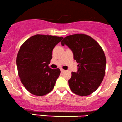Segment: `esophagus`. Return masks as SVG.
Returning <instances> with one entry per match:
<instances>
[{"mask_svg": "<svg viewBox=\"0 0 122 122\" xmlns=\"http://www.w3.org/2000/svg\"><path fill=\"white\" fill-rule=\"evenodd\" d=\"M60 70H61V71L62 72H62L65 71V70H64V69H62V68H60Z\"/></svg>", "mask_w": 122, "mask_h": 122, "instance_id": "1", "label": "esophagus"}]
</instances>
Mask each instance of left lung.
Masks as SVG:
<instances>
[{"label":"left lung","mask_w":122,"mask_h":122,"mask_svg":"<svg viewBox=\"0 0 122 122\" xmlns=\"http://www.w3.org/2000/svg\"><path fill=\"white\" fill-rule=\"evenodd\" d=\"M61 44L68 46L79 64L77 72H72L68 80L70 89L80 96L92 94L98 88L106 73V58L103 49L95 40L85 34L67 36Z\"/></svg>","instance_id":"obj_1"}]
</instances>
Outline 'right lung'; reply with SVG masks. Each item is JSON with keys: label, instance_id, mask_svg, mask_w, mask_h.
<instances>
[{"label": "right lung", "instance_id": "add662e5", "mask_svg": "<svg viewBox=\"0 0 122 122\" xmlns=\"http://www.w3.org/2000/svg\"><path fill=\"white\" fill-rule=\"evenodd\" d=\"M62 37L36 35L21 45L16 57L18 73L21 83L30 93L43 96L54 89L60 76L59 68L49 67L52 51Z\"/></svg>", "mask_w": 122, "mask_h": 122}]
</instances>
